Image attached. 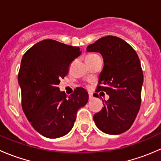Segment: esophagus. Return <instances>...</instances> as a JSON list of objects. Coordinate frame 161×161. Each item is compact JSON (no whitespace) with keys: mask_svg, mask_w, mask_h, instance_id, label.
<instances>
[{"mask_svg":"<svg viewBox=\"0 0 161 161\" xmlns=\"http://www.w3.org/2000/svg\"><path fill=\"white\" fill-rule=\"evenodd\" d=\"M92 98H93V96H92V93H89V99H90V100H92Z\"/></svg>","mask_w":161,"mask_h":161,"instance_id":"obj_1","label":"esophagus"}]
</instances>
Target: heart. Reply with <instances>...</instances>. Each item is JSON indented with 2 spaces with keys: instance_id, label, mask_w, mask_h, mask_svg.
<instances>
[{
  "instance_id": "obj_1",
  "label": "heart",
  "mask_w": 161,
  "mask_h": 161,
  "mask_svg": "<svg viewBox=\"0 0 161 161\" xmlns=\"http://www.w3.org/2000/svg\"><path fill=\"white\" fill-rule=\"evenodd\" d=\"M97 54H90V55H88L86 58H90V57H94V56H97Z\"/></svg>"
}]
</instances>
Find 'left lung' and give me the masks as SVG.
I'll return each mask as SVG.
<instances>
[{
  "mask_svg": "<svg viewBox=\"0 0 161 161\" xmlns=\"http://www.w3.org/2000/svg\"><path fill=\"white\" fill-rule=\"evenodd\" d=\"M86 50L99 52L103 57L104 65L96 92H106L110 97L101 111L93 115L94 122L107 134L125 132L134 122L141 105L143 74L139 57L129 43L114 36L99 39Z\"/></svg>",
  "mask_w": 161,
  "mask_h": 161,
  "instance_id": "1",
  "label": "left lung"
}]
</instances>
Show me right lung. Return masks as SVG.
Returning <instances> with one entry per match:
<instances>
[{"label": "right lung", "instance_id": "add662e5", "mask_svg": "<svg viewBox=\"0 0 161 161\" xmlns=\"http://www.w3.org/2000/svg\"><path fill=\"white\" fill-rule=\"evenodd\" d=\"M81 52L78 47L44 40L22 57L18 75L22 110L33 129L45 137L55 139L68 134L77 111L88 102V92L82 87L70 96L58 87Z\"/></svg>", "mask_w": 161, "mask_h": 161}]
</instances>
